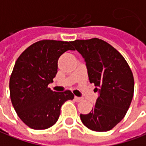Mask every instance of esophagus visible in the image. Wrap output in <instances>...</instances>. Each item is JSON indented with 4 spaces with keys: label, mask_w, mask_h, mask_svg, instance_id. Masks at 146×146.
Wrapping results in <instances>:
<instances>
[{
    "label": "esophagus",
    "mask_w": 146,
    "mask_h": 146,
    "mask_svg": "<svg viewBox=\"0 0 146 146\" xmlns=\"http://www.w3.org/2000/svg\"><path fill=\"white\" fill-rule=\"evenodd\" d=\"M74 100H75V101L76 102H80L83 99L80 97H78V96H75V97H74Z\"/></svg>",
    "instance_id": "34e87169"
}]
</instances>
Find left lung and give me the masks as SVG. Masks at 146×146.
<instances>
[{
  "mask_svg": "<svg viewBox=\"0 0 146 146\" xmlns=\"http://www.w3.org/2000/svg\"><path fill=\"white\" fill-rule=\"evenodd\" d=\"M72 44L86 62L90 83L100 96L88 114L80 119L88 129L111 130L125 117L134 91L133 73L123 56L108 42L97 38L75 40Z\"/></svg>",
  "mask_w": 146,
  "mask_h": 146,
  "instance_id": "1",
  "label": "left lung"
}]
</instances>
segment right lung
<instances>
[{
	"instance_id": "add662e5",
	"label": "right lung",
	"mask_w": 146,
	"mask_h": 146,
	"mask_svg": "<svg viewBox=\"0 0 146 146\" xmlns=\"http://www.w3.org/2000/svg\"><path fill=\"white\" fill-rule=\"evenodd\" d=\"M72 42L41 40L19 56L9 80L13 106L23 123L34 130L54 125L62 105L74 95L70 90L56 92L48 87L58 73V60L67 50H74Z\"/></svg>"
}]
</instances>
